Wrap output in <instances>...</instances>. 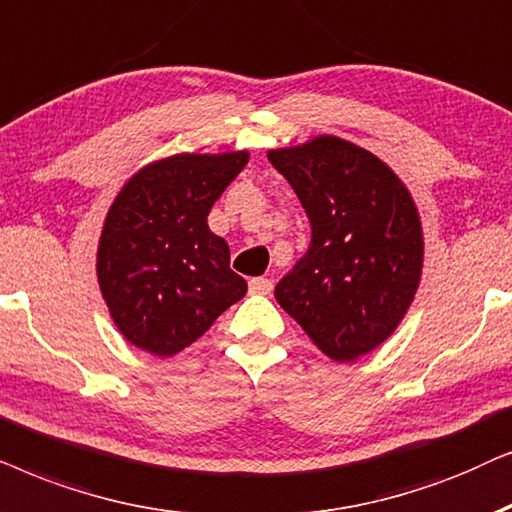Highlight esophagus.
Wrapping results in <instances>:
<instances>
[{
    "mask_svg": "<svg viewBox=\"0 0 512 512\" xmlns=\"http://www.w3.org/2000/svg\"><path fill=\"white\" fill-rule=\"evenodd\" d=\"M248 288H250L252 295H271V290H274V283H271L269 278L260 276V278H250Z\"/></svg>",
    "mask_w": 512,
    "mask_h": 512,
    "instance_id": "esophagus-1",
    "label": "esophagus"
}]
</instances>
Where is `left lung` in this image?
Here are the masks:
<instances>
[{
  "label": "left lung",
  "instance_id": "1",
  "mask_svg": "<svg viewBox=\"0 0 512 512\" xmlns=\"http://www.w3.org/2000/svg\"><path fill=\"white\" fill-rule=\"evenodd\" d=\"M267 156L311 222L309 250L276 285V302L327 358L351 363L384 344L414 302L419 210L384 161L337 135Z\"/></svg>",
  "mask_w": 512,
  "mask_h": 512
}]
</instances>
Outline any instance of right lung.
<instances>
[{
  "mask_svg": "<svg viewBox=\"0 0 512 512\" xmlns=\"http://www.w3.org/2000/svg\"><path fill=\"white\" fill-rule=\"evenodd\" d=\"M248 152L173 154L140 168L107 210L98 283L114 325L133 346L168 358L194 344L248 283L208 213Z\"/></svg>",
  "mask_w": 512,
  "mask_h": 512,
  "instance_id": "1",
  "label": "right lung"
}]
</instances>
